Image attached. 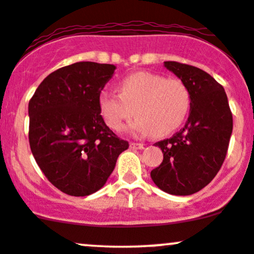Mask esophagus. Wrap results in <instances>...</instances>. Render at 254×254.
I'll list each match as a JSON object with an SVG mask.
<instances>
[{
    "mask_svg": "<svg viewBox=\"0 0 254 254\" xmlns=\"http://www.w3.org/2000/svg\"><path fill=\"white\" fill-rule=\"evenodd\" d=\"M130 147L132 148V149H143L144 144L143 143H137V142H131Z\"/></svg>",
    "mask_w": 254,
    "mask_h": 254,
    "instance_id": "obj_1",
    "label": "esophagus"
}]
</instances>
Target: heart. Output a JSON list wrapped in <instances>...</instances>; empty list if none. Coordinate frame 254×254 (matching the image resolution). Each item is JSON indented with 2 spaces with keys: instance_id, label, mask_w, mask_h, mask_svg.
Wrapping results in <instances>:
<instances>
[{
  "instance_id": "b5f03b06",
  "label": "heart",
  "mask_w": 254,
  "mask_h": 254,
  "mask_svg": "<svg viewBox=\"0 0 254 254\" xmlns=\"http://www.w3.org/2000/svg\"><path fill=\"white\" fill-rule=\"evenodd\" d=\"M191 95L180 78L151 72H135L119 83V94L103 90L99 109L105 123L119 131L135 115L130 129L138 135L164 137L177 130L190 110Z\"/></svg>"
}]
</instances>
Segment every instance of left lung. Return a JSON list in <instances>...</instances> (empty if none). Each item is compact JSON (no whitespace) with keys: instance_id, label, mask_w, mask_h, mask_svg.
<instances>
[{"instance_id":"8db88e82","label":"left lung","mask_w":254,"mask_h":254,"mask_svg":"<svg viewBox=\"0 0 254 254\" xmlns=\"http://www.w3.org/2000/svg\"><path fill=\"white\" fill-rule=\"evenodd\" d=\"M165 66L190 90V116L183 129L155 143L164 160L150 177L162 191L189 196L205 188L222 167L233 115L224 88L208 72L173 61L165 62Z\"/></svg>"}]
</instances>
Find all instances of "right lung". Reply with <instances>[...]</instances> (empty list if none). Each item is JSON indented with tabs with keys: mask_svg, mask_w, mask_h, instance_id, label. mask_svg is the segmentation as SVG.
Returning a JSON list of instances; mask_svg holds the SVG:
<instances>
[{
	"mask_svg": "<svg viewBox=\"0 0 254 254\" xmlns=\"http://www.w3.org/2000/svg\"><path fill=\"white\" fill-rule=\"evenodd\" d=\"M115 70L95 62L63 66L44 78L28 104L32 154L49 182L69 196L100 190L129 148L99 109V95Z\"/></svg>",
	"mask_w": 254,
	"mask_h": 254,
	"instance_id": "1",
	"label": "right lung"
}]
</instances>
